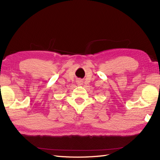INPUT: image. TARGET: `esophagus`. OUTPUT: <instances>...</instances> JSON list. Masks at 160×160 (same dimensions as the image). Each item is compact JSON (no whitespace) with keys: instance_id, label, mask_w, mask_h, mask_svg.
I'll list each match as a JSON object with an SVG mask.
<instances>
[{"instance_id":"34e87169","label":"esophagus","mask_w":160,"mask_h":160,"mask_svg":"<svg viewBox=\"0 0 160 160\" xmlns=\"http://www.w3.org/2000/svg\"><path fill=\"white\" fill-rule=\"evenodd\" d=\"M79 82H81V81H79Z\"/></svg>"}]
</instances>
